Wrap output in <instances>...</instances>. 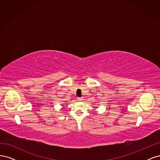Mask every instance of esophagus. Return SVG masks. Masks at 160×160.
Instances as JSON below:
<instances>
[{
    "label": "esophagus",
    "mask_w": 160,
    "mask_h": 160,
    "mask_svg": "<svg viewBox=\"0 0 160 160\" xmlns=\"http://www.w3.org/2000/svg\"><path fill=\"white\" fill-rule=\"evenodd\" d=\"M77 101H81L82 100H83V99H82V98H77Z\"/></svg>",
    "instance_id": "obj_1"
}]
</instances>
